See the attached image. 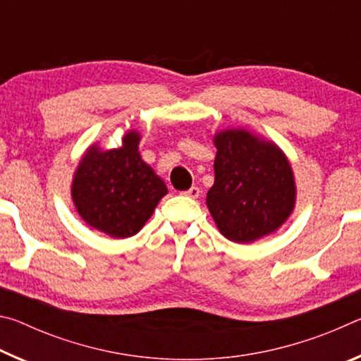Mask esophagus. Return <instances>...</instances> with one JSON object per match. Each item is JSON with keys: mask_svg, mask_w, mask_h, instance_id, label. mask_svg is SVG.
<instances>
[{"mask_svg": "<svg viewBox=\"0 0 361 361\" xmlns=\"http://www.w3.org/2000/svg\"><path fill=\"white\" fill-rule=\"evenodd\" d=\"M183 195H186V197H191V199H197L199 195H200V189L197 188V186H192V188H189L188 191H183L181 192Z\"/></svg>", "mask_w": 361, "mask_h": 361, "instance_id": "1", "label": "esophagus"}]
</instances>
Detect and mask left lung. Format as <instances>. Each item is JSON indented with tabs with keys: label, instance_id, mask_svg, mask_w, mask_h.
<instances>
[{
	"label": "left lung",
	"instance_id": "1",
	"mask_svg": "<svg viewBox=\"0 0 361 361\" xmlns=\"http://www.w3.org/2000/svg\"><path fill=\"white\" fill-rule=\"evenodd\" d=\"M215 183L207 207L221 234L250 243L277 231L295 209L293 170L271 142L242 129L215 135Z\"/></svg>",
	"mask_w": 361,
	"mask_h": 361
}]
</instances>
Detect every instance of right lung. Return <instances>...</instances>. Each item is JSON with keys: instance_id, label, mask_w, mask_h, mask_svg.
Returning <instances> with one entry per match:
<instances>
[{"instance_id": "add662e5", "label": "right lung", "mask_w": 361, "mask_h": 361, "mask_svg": "<svg viewBox=\"0 0 361 361\" xmlns=\"http://www.w3.org/2000/svg\"><path fill=\"white\" fill-rule=\"evenodd\" d=\"M140 135L132 130L118 149L90 146L73 178L71 195L89 226L114 239L135 235L167 194V186L138 152Z\"/></svg>"}]
</instances>
